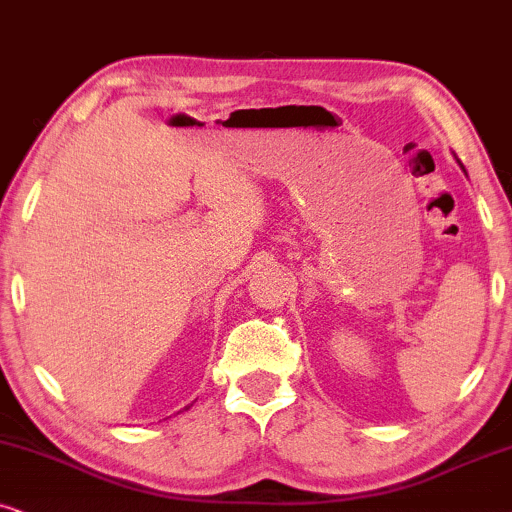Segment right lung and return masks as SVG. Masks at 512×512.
Listing matches in <instances>:
<instances>
[{"label":"right lung","mask_w":512,"mask_h":512,"mask_svg":"<svg viewBox=\"0 0 512 512\" xmlns=\"http://www.w3.org/2000/svg\"><path fill=\"white\" fill-rule=\"evenodd\" d=\"M185 410H189V407H185Z\"/></svg>","instance_id":"right-lung-1"}]
</instances>
